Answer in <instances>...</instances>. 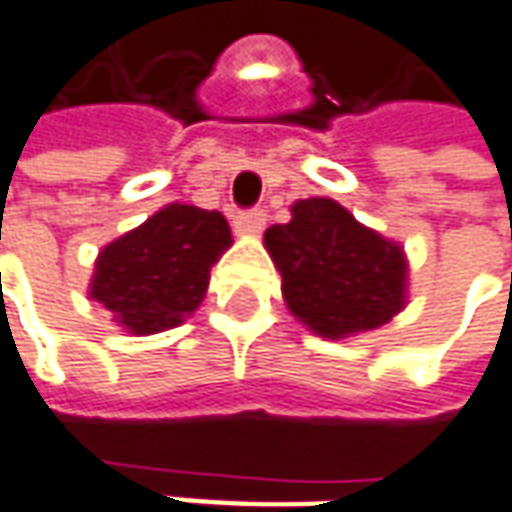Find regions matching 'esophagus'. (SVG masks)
I'll use <instances>...</instances> for the list:
<instances>
[{"label":"esophagus","mask_w":512,"mask_h":512,"mask_svg":"<svg viewBox=\"0 0 512 512\" xmlns=\"http://www.w3.org/2000/svg\"><path fill=\"white\" fill-rule=\"evenodd\" d=\"M266 227V212L263 210H243L235 215V232L238 235H260Z\"/></svg>","instance_id":"34e87169"}]
</instances>
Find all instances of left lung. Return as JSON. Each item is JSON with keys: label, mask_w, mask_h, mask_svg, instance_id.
<instances>
[{"label": "left lung", "mask_w": 512, "mask_h": 512, "mask_svg": "<svg viewBox=\"0 0 512 512\" xmlns=\"http://www.w3.org/2000/svg\"><path fill=\"white\" fill-rule=\"evenodd\" d=\"M288 311L325 339L387 325L406 305V255L333 198L291 204V221L263 235Z\"/></svg>", "instance_id": "8db88e82"}]
</instances>
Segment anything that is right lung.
<instances>
[{
	"label": "right lung",
	"instance_id": "1",
	"mask_svg": "<svg viewBox=\"0 0 512 512\" xmlns=\"http://www.w3.org/2000/svg\"><path fill=\"white\" fill-rule=\"evenodd\" d=\"M229 246L232 232L221 212L168 204L103 246L89 297L134 336L176 328L201 305L210 269Z\"/></svg>",
	"mask_w": 512,
	"mask_h": 512
}]
</instances>
